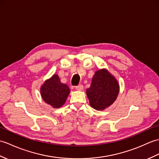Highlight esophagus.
I'll return each mask as SVG.
<instances>
[{
    "instance_id": "obj_1",
    "label": "esophagus",
    "mask_w": 159,
    "mask_h": 159,
    "mask_svg": "<svg viewBox=\"0 0 159 159\" xmlns=\"http://www.w3.org/2000/svg\"><path fill=\"white\" fill-rule=\"evenodd\" d=\"M76 89L77 91H83V86L82 84H79V85L76 87Z\"/></svg>"
}]
</instances>
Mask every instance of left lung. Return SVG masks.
Segmentation results:
<instances>
[{"mask_svg": "<svg viewBox=\"0 0 159 159\" xmlns=\"http://www.w3.org/2000/svg\"><path fill=\"white\" fill-rule=\"evenodd\" d=\"M119 89V84L115 77L108 70L103 68L95 72L86 93L92 108L103 110L116 100Z\"/></svg>", "mask_w": 159, "mask_h": 159, "instance_id": "left-lung-1", "label": "left lung"}]
</instances>
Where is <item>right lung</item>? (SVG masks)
Returning <instances> with one entry per match:
<instances>
[{
    "label": "right lung",
    "mask_w": 159,
    "mask_h": 159,
    "mask_svg": "<svg viewBox=\"0 0 159 159\" xmlns=\"http://www.w3.org/2000/svg\"><path fill=\"white\" fill-rule=\"evenodd\" d=\"M70 93L69 87L61 82L56 74L47 79L40 87V95L43 101L54 108H59L64 105Z\"/></svg>",
    "instance_id": "obj_1"
}]
</instances>
